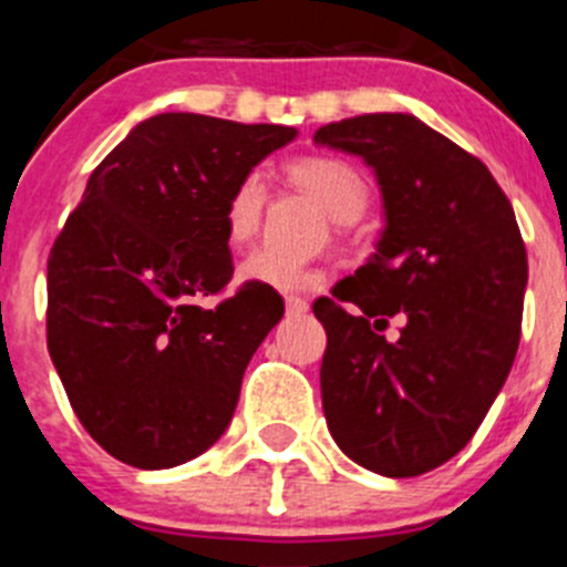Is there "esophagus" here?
Segmentation results:
<instances>
[{"label": "esophagus", "instance_id": "1", "mask_svg": "<svg viewBox=\"0 0 567 567\" xmlns=\"http://www.w3.org/2000/svg\"><path fill=\"white\" fill-rule=\"evenodd\" d=\"M287 312L289 315H307L309 312V300L295 298V295H287Z\"/></svg>", "mask_w": 567, "mask_h": 567}]
</instances>
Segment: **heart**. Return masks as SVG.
I'll list each match as a JSON object with an SVG mask.
<instances>
[{
    "instance_id": "obj_1",
    "label": "heart",
    "mask_w": 567,
    "mask_h": 567,
    "mask_svg": "<svg viewBox=\"0 0 567 567\" xmlns=\"http://www.w3.org/2000/svg\"><path fill=\"white\" fill-rule=\"evenodd\" d=\"M287 178L307 193L309 198L320 204V209L338 224L358 221L369 204V184L343 158H329V155H312V158H298L287 167ZM267 204V184L258 173L240 175L238 184L229 189L227 204H224V235L229 247H244L255 238L260 227V215ZM240 280L272 287L278 292H300L312 289L320 280L318 269L303 267L298 260H284L272 252L249 255L238 269Z\"/></svg>"
}]
</instances>
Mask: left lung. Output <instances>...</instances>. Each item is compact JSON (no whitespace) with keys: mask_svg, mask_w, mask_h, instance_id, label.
Wrapping results in <instances>:
<instances>
[{"mask_svg":"<svg viewBox=\"0 0 567 567\" xmlns=\"http://www.w3.org/2000/svg\"><path fill=\"white\" fill-rule=\"evenodd\" d=\"M315 144L360 155L383 198L374 252L312 307L327 425L363 468L417 477L463 452L517 358L523 235L488 167L414 115L323 124Z\"/></svg>","mask_w":567,"mask_h":567,"instance_id":"obj_1","label":"left lung"}]
</instances>
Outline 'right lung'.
<instances>
[{"label": "right lung", "mask_w": 567, "mask_h": 567, "mask_svg": "<svg viewBox=\"0 0 567 567\" xmlns=\"http://www.w3.org/2000/svg\"><path fill=\"white\" fill-rule=\"evenodd\" d=\"M298 130L198 113L135 124L87 178L48 260V349L87 434L135 468H173L227 432L255 349L284 318L233 278L224 204Z\"/></svg>", "instance_id": "right-lung-1"}]
</instances>
